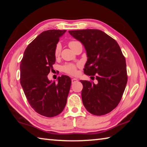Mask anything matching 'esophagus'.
<instances>
[{
    "instance_id": "1",
    "label": "esophagus",
    "mask_w": 147,
    "mask_h": 147,
    "mask_svg": "<svg viewBox=\"0 0 147 147\" xmlns=\"http://www.w3.org/2000/svg\"><path fill=\"white\" fill-rule=\"evenodd\" d=\"M77 82H78V80H77L76 78H73V79H72V84H74V83Z\"/></svg>"
}]
</instances>
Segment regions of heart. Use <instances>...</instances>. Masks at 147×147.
<instances>
[{"label": "heart", "instance_id": "heart-1", "mask_svg": "<svg viewBox=\"0 0 147 147\" xmlns=\"http://www.w3.org/2000/svg\"><path fill=\"white\" fill-rule=\"evenodd\" d=\"M80 43L78 41L72 40L69 42L68 45L69 47H70L72 50H73L74 48H75V47L77 45H78ZM60 53H61L60 45L57 44L54 50V56H55L56 58H58L59 55H60ZM80 66L81 65L80 63L74 64V63H67L65 65H64L62 67V70H63V71L65 72V73L69 74V75L75 76L77 74V73H78L77 69H78V68L80 67Z\"/></svg>", "mask_w": 147, "mask_h": 147}]
</instances>
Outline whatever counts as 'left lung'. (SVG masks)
I'll return each mask as SVG.
<instances>
[{"mask_svg":"<svg viewBox=\"0 0 147 147\" xmlns=\"http://www.w3.org/2000/svg\"><path fill=\"white\" fill-rule=\"evenodd\" d=\"M69 32L85 47L88 58L84 73L98 81L80 80L84 106L93 115H106L120 102L127 84L125 58L117 42L100 30Z\"/></svg>","mask_w":147,"mask_h":147,"instance_id":"1","label":"left lung"}]
</instances>
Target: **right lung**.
Returning a JSON list of instances; mask_svg holds the SVG:
<instances>
[{
	"mask_svg": "<svg viewBox=\"0 0 147 147\" xmlns=\"http://www.w3.org/2000/svg\"><path fill=\"white\" fill-rule=\"evenodd\" d=\"M65 30H49L41 33L24 51L20 65V82L28 103L40 115L53 117L62 112L67 104L71 80L58 77V82L49 81L56 57L54 50Z\"/></svg>",
	"mask_w": 147,
	"mask_h": 147,
	"instance_id": "right-lung-1",
	"label": "right lung"
}]
</instances>
